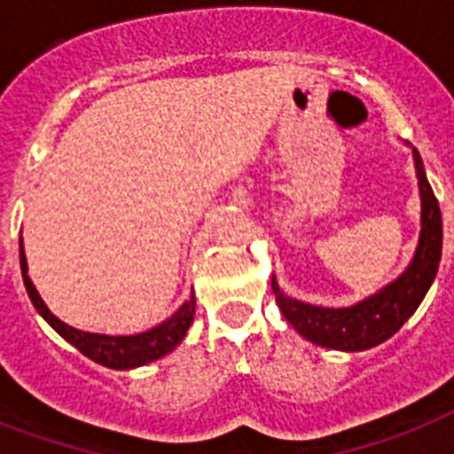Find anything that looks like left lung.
Here are the masks:
<instances>
[{"mask_svg":"<svg viewBox=\"0 0 454 454\" xmlns=\"http://www.w3.org/2000/svg\"><path fill=\"white\" fill-rule=\"evenodd\" d=\"M412 157H415L417 185H419V200H422V216H419L422 228H419L415 254L401 276L370 297L360 299L351 306H341V309L299 301L280 290L276 276L270 278L273 294L285 320L303 339H309L316 346L353 353L384 344L408 323V317L427 297L438 273L441 252H443V219H441L436 195L427 181L422 157L415 148H412Z\"/></svg>","mask_w":454,"mask_h":454,"instance_id":"1","label":"left lung"}]
</instances>
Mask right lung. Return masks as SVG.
<instances>
[{"label": "right lung", "instance_id": "obj_1", "mask_svg": "<svg viewBox=\"0 0 454 454\" xmlns=\"http://www.w3.org/2000/svg\"><path fill=\"white\" fill-rule=\"evenodd\" d=\"M20 270H23L27 297H30L32 306L37 309L39 316L44 317L46 323L51 325L67 344H73L87 358H91L98 365L110 367V370H134V367L148 365L157 358H164L167 353L174 351L184 341L185 332L192 323V316H195V294H191V299H185L174 316H169L160 325L151 327V330L138 332V334H98V332L77 330L73 325L63 323L60 317L53 316L44 299L39 297L37 287L32 285L30 276H27L23 238H20Z\"/></svg>", "mask_w": 454, "mask_h": 454}]
</instances>
